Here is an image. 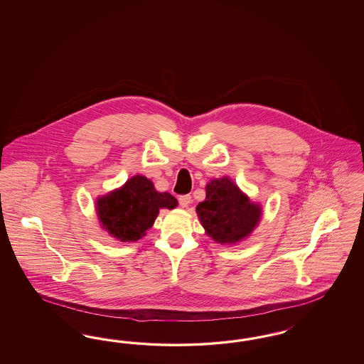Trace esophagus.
<instances>
[{"mask_svg": "<svg viewBox=\"0 0 364 364\" xmlns=\"http://www.w3.org/2000/svg\"><path fill=\"white\" fill-rule=\"evenodd\" d=\"M191 201H192L191 195H183V196L178 198V203H180V205H181L183 208H187L188 205L191 204Z\"/></svg>", "mask_w": 364, "mask_h": 364, "instance_id": "1", "label": "esophagus"}]
</instances>
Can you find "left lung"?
<instances>
[{"instance_id": "obj_1", "label": "left lung", "mask_w": 364, "mask_h": 364, "mask_svg": "<svg viewBox=\"0 0 364 364\" xmlns=\"http://www.w3.org/2000/svg\"><path fill=\"white\" fill-rule=\"evenodd\" d=\"M205 233L219 244L247 239L262 220L263 210L228 176L213 178L205 187V200L196 207Z\"/></svg>"}]
</instances>
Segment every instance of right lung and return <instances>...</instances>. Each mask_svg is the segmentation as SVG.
Listing matches in <instances>:
<instances>
[{"label": "right lung", "instance_id": "add662e5", "mask_svg": "<svg viewBox=\"0 0 364 364\" xmlns=\"http://www.w3.org/2000/svg\"><path fill=\"white\" fill-rule=\"evenodd\" d=\"M176 198L157 192L154 183L134 175L120 188L96 198V213L102 230L122 242H137L154 225L160 210H173Z\"/></svg>", "mask_w": 364, "mask_h": 364}]
</instances>
